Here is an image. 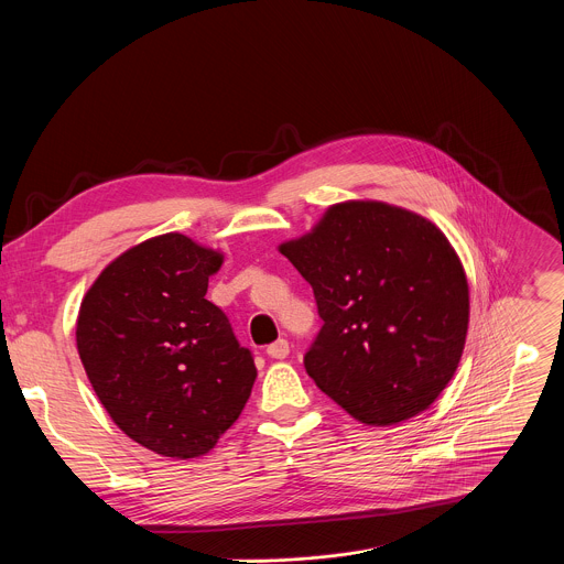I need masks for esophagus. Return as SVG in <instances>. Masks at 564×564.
Here are the masks:
<instances>
[{
    "label": "esophagus",
    "mask_w": 564,
    "mask_h": 564,
    "mask_svg": "<svg viewBox=\"0 0 564 564\" xmlns=\"http://www.w3.org/2000/svg\"><path fill=\"white\" fill-rule=\"evenodd\" d=\"M268 355H270L272 359H285V357L290 355V344H288L285 339H279V341H274L272 346H268Z\"/></svg>",
    "instance_id": "34e87169"
}]
</instances>
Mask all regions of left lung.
<instances>
[{
    "label": "left lung",
    "mask_w": 564,
    "mask_h": 564,
    "mask_svg": "<svg viewBox=\"0 0 564 564\" xmlns=\"http://www.w3.org/2000/svg\"><path fill=\"white\" fill-rule=\"evenodd\" d=\"M279 252L324 318L305 355L314 383L368 426L426 411L468 333V281L444 231L404 207L344 200Z\"/></svg>",
    "instance_id": "left-lung-1"
}]
</instances>
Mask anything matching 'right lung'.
<instances>
[{"instance_id": "obj_1", "label": "right lung", "mask_w": 564, "mask_h": 564, "mask_svg": "<svg viewBox=\"0 0 564 564\" xmlns=\"http://www.w3.org/2000/svg\"><path fill=\"white\" fill-rule=\"evenodd\" d=\"M220 265L223 252L160 234L113 259L79 303L75 344L100 404L163 457L209 453L252 394L254 359L205 299Z\"/></svg>"}]
</instances>
